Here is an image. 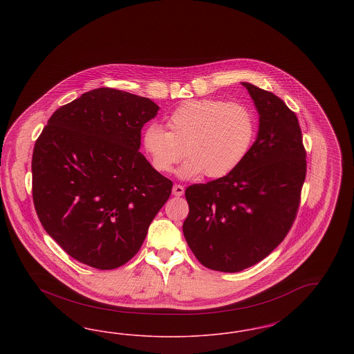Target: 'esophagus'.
<instances>
[{
	"instance_id": "34e87169",
	"label": "esophagus",
	"mask_w": 354,
	"mask_h": 354,
	"mask_svg": "<svg viewBox=\"0 0 354 354\" xmlns=\"http://www.w3.org/2000/svg\"><path fill=\"white\" fill-rule=\"evenodd\" d=\"M172 194L175 196H182L185 194V187L182 185H175L172 187Z\"/></svg>"
}]
</instances>
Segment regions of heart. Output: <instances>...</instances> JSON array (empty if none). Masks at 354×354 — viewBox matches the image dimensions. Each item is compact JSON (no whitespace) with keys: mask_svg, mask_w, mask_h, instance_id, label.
<instances>
[{"mask_svg":"<svg viewBox=\"0 0 354 354\" xmlns=\"http://www.w3.org/2000/svg\"><path fill=\"white\" fill-rule=\"evenodd\" d=\"M166 127L150 124L143 131V151L162 174L171 172L185 153V178L202 172L207 178L228 175L244 160L256 136L252 110L220 100L182 103L166 119Z\"/></svg>","mask_w":354,"mask_h":354,"instance_id":"obj_1","label":"heart"}]
</instances>
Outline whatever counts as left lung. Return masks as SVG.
<instances>
[{"mask_svg": "<svg viewBox=\"0 0 354 354\" xmlns=\"http://www.w3.org/2000/svg\"><path fill=\"white\" fill-rule=\"evenodd\" d=\"M243 86L260 114L257 139L232 172L185 189L188 247L205 268L228 273L257 264L286 239L306 175L296 114L273 93Z\"/></svg>", "mask_w": 354, "mask_h": 354, "instance_id": "8db88e82", "label": "left lung"}]
</instances>
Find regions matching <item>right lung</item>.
<instances>
[{
	"mask_svg": "<svg viewBox=\"0 0 354 354\" xmlns=\"http://www.w3.org/2000/svg\"><path fill=\"white\" fill-rule=\"evenodd\" d=\"M159 106L100 87L54 111L35 140L32 192L45 231L73 259L115 270L140 250L172 182L139 152Z\"/></svg>",
	"mask_w": 354,
	"mask_h": 354,
	"instance_id": "1",
	"label": "right lung"
}]
</instances>
